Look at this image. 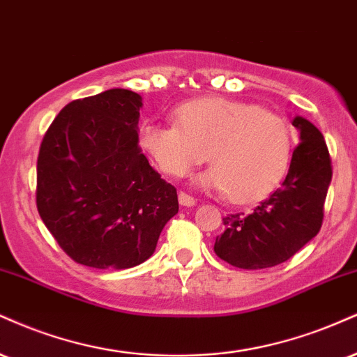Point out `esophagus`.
<instances>
[{"mask_svg": "<svg viewBox=\"0 0 357 357\" xmlns=\"http://www.w3.org/2000/svg\"><path fill=\"white\" fill-rule=\"evenodd\" d=\"M178 199H179V204H181V206H188V208H190V206H195V204H196L195 197L190 196V195H188V192H184V191H179Z\"/></svg>", "mask_w": 357, "mask_h": 357, "instance_id": "esophagus-1", "label": "esophagus"}]
</instances>
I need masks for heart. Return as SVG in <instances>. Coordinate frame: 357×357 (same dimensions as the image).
Masks as SVG:
<instances>
[{
	"label": "heart",
	"instance_id": "b5f03b06",
	"mask_svg": "<svg viewBox=\"0 0 357 357\" xmlns=\"http://www.w3.org/2000/svg\"><path fill=\"white\" fill-rule=\"evenodd\" d=\"M176 123L144 121L139 144L160 171L181 178L208 160L203 181L234 203H255L276 190L289 167L293 132L282 116L222 96L186 101Z\"/></svg>",
	"mask_w": 357,
	"mask_h": 357
}]
</instances>
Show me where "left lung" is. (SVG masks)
<instances>
[{
  "label": "left lung",
  "instance_id": "obj_1",
  "mask_svg": "<svg viewBox=\"0 0 357 357\" xmlns=\"http://www.w3.org/2000/svg\"><path fill=\"white\" fill-rule=\"evenodd\" d=\"M301 143L294 148L284 181L251 214L222 218L225 233L214 252L241 269H263L284 263L319 233L333 165L324 136L307 119L296 116Z\"/></svg>",
  "mask_w": 357,
  "mask_h": 357
}]
</instances>
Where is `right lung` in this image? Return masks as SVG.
Wrapping results in <instances>:
<instances>
[{
    "label": "right lung",
    "instance_id": "add662e5",
    "mask_svg": "<svg viewBox=\"0 0 357 357\" xmlns=\"http://www.w3.org/2000/svg\"><path fill=\"white\" fill-rule=\"evenodd\" d=\"M141 96L114 88L75 100L43 136L36 208L76 263L128 269L156 249L178 192L137 146Z\"/></svg>",
    "mask_w": 357,
    "mask_h": 357
}]
</instances>
